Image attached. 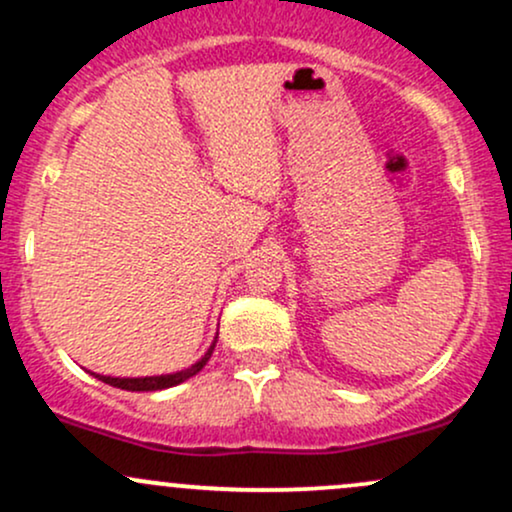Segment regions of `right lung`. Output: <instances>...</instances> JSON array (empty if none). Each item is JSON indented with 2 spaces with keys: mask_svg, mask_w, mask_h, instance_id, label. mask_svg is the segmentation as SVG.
I'll list each match as a JSON object with an SVG mask.
<instances>
[{
  "mask_svg": "<svg viewBox=\"0 0 512 512\" xmlns=\"http://www.w3.org/2000/svg\"><path fill=\"white\" fill-rule=\"evenodd\" d=\"M216 339L211 342V346L207 349V354L199 358L197 363H192L190 368L185 370H178V373H166V375H146V378H113V375H98V373H91L96 375L98 380H103L105 385H113V387H120V390H127V392H154V390H166V387H175L180 383H185V380H190L192 375H197L199 370L207 366V361L214 354V346H216Z\"/></svg>",
  "mask_w": 512,
  "mask_h": 512,
  "instance_id": "1",
  "label": "right lung"
}]
</instances>
